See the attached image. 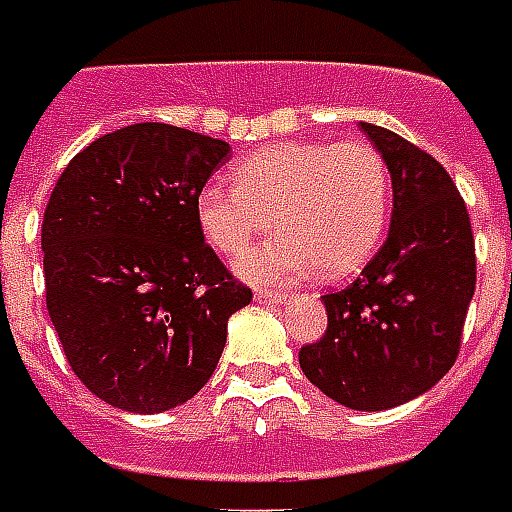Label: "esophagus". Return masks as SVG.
Returning <instances> with one entry per match:
<instances>
[{"label":"esophagus","mask_w":512,"mask_h":512,"mask_svg":"<svg viewBox=\"0 0 512 512\" xmlns=\"http://www.w3.org/2000/svg\"><path fill=\"white\" fill-rule=\"evenodd\" d=\"M256 300L259 303H281L286 300L284 292H270V289H256Z\"/></svg>","instance_id":"esophagus-1"}]
</instances>
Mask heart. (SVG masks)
<instances>
[{
    "label": "heart",
    "mask_w": 512,
    "mask_h": 512,
    "mask_svg": "<svg viewBox=\"0 0 512 512\" xmlns=\"http://www.w3.org/2000/svg\"><path fill=\"white\" fill-rule=\"evenodd\" d=\"M234 179L237 187L206 184L195 209L209 245L226 256L267 234L278 217L284 234L239 264L253 281H292L314 270L325 281L347 278L372 259L389 226V165L364 140L273 143L239 159Z\"/></svg>",
    "instance_id": "b5f03b06"
}]
</instances>
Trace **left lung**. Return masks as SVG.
<instances>
[{
    "label": "left lung",
    "instance_id": "8db88e82",
    "mask_svg": "<svg viewBox=\"0 0 512 512\" xmlns=\"http://www.w3.org/2000/svg\"><path fill=\"white\" fill-rule=\"evenodd\" d=\"M361 129L389 165V237L353 284L322 295L328 328L300 347V369L353 411H386L433 389L455 364L477 256L444 165L397 132Z\"/></svg>",
    "mask_w": 512,
    "mask_h": 512
}]
</instances>
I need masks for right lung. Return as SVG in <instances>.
I'll use <instances>...</instances> for the list:
<instances>
[{
  "label": "right lung",
  "mask_w": 512,
  "mask_h": 512,
  "mask_svg": "<svg viewBox=\"0 0 512 512\" xmlns=\"http://www.w3.org/2000/svg\"><path fill=\"white\" fill-rule=\"evenodd\" d=\"M231 154L170 123H134L93 140L43 212L46 308L74 375L129 413L195 397L248 306L204 242L198 192Z\"/></svg>",
  "instance_id": "add662e5"
}]
</instances>
